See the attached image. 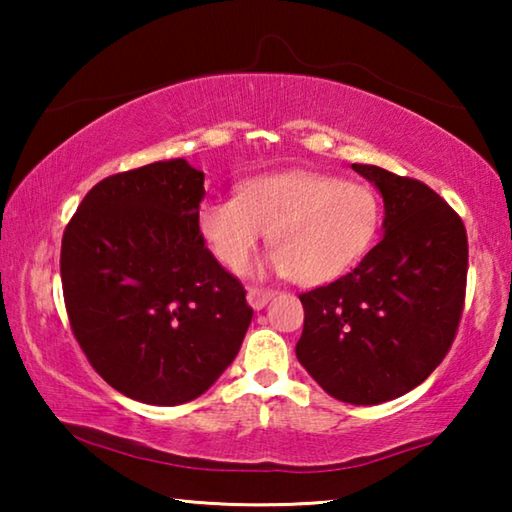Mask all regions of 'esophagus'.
<instances>
[{
    "instance_id": "34e87169",
    "label": "esophagus",
    "mask_w": 512,
    "mask_h": 512,
    "mask_svg": "<svg viewBox=\"0 0 512 512\" xmlns=\"http://www.w3.org/2000/svg\"><path fill=\"white\" fill-rule=\"evenodd\" d=\"M275 296L273 289H264V287H250L248 289V305L253 309H262L266 307V302Z\"/></svg>"
}]
</instances>
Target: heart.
<instances>
[{"label":"heart","mask_w":512,"mask_h":512,"mask_svg":"<svg viewBox=\"0 0 512 512\" xmlns=\"http://www.w3.org/2000/svg\"><path fill=\"white\" fill-rule=\"evenodd\" d=\"M198 232L232 273L244 271L271 232L266 264L307 287L332 282L361 262L375 244L381 201L363 183L316 171H284L255 178L237 196L207 198L198 207Z\"/></svg>","instance_id":"obj_1"}]
</instances>
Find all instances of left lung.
Returning a JSON list of instances; mask_svg holds the SVG:
<instances>
[{
	"instance_id": "8db88e82",
	"label": "left lung",
	"mask_w": 512,
	"mask_h": 512,
	"mask_svg": "<svg viewBox=\"0 0 512 512\" xmlns=\"http://www.w3.org/2000/svg\"><path fill=\"white\" fill-rule=\"evenodd\" d=\"M384 198V237L359 266L300 293L298 361L348 404H381L420 386L452 348L467 280L465 225L415 178L352 164Z\"/></svg>"
}]
</instances>
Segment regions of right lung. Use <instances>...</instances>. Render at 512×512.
I'll return each instance as SVG.
<instances>
[{
	"mask_svg": "<svg viewBox=\"0 0 512 512\" xmlns=\"http://www.w3.org/2000/svg\"><path fill=\"white\" fill-rule=\"evenodd\" d=\"M203 171L183 158L103 178L67 223L60 277L92 368L131 400L176 406L235 361L246 289L198 232Z\"/></svg>",
	"mask_w": 512,
	"mask_h": 512,
	"instance_id": "1",
	"label": "right lung"
}]
</instances>
